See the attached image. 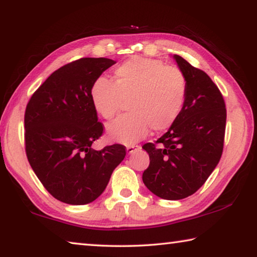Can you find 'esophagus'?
Returning a JSON list of instances; mask_svg holds the SVG:
<instances>
[{
  "label": "esophagus",
  "mask_w": 257,
  "mask_h": 257,
  "mask_svg": "<svg viewBox=\"0 0 257 257\" xmlns=\"http://www.w3.org/2000/svg\"><path fill=\"white\" fill-rule=\"evenodd\" d=\"M138 149H141V146H135V145H129V146H127V153L128 154H133L136 151H138Z\"/></svg>",
  "instance_id": "obj_1"
}]
</instances>
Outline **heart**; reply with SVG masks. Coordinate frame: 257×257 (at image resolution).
Masks as SVG:
<instances>
[{
    "mask_svg": "<svg viewBox=\"0 0 257 257\" xmlns=\"http://www.w3.org/2000/svg\"><path fill=\"white\" fill-rule=\"evenodd\" d=\"M114 83L99 78L91 87L93 108L105 120L118 113L123 100L129 113L106 127L110 139L133 144L154 132L169 129L186 99V78L180 68L158 59L132 57L114 69Z\"/></svg>",
    "mask_w": 257,
    "mask_h": 257,
    "instance_id": "obj_1",
    "label": "heart"
}]
</instances>
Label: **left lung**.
Returning a JSON list of instances; mask_svg holds the SVG:
<instances>
[{
    "mask_svg": "<svg viewBox=\"0 0 257 257\" xmlns=\"http://www.w3.org/2000/svg\"><path fill=\"white\" fill-rule=\"evenodd\" d=\"M173 58L186 78V99L170 129L143 148L149 166L143 182L157 197L181 200L201 188L220 161L226 130V105L206 73L179 55Z\"/></svg>",
    "mask_w": 257,
    "mask_h": 257,
    "instance_id": "1",
    "label": "left lung"
}]
</instances>
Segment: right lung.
I'll return each instance as SVG.
<instances>
[{
	"label": "right lung",
	"mask_w": 257,
	"mask_h": 257,
	"mask_svg": "<svg viewBox=\"0 0 257 257\" xmlns=\"http://www.w3.org/2000/svg\"><path fill=\"white\" fill-rule=\"evenodd\" d=\"M115 62L81 58L55 71L39 86L25 113L28 161L46 190L64 203L94 201L123 161L125 147L91 146L103 133L91 102V87Z\"/></svg>",
	"instance_id": "obj_1"
}]
</instances>
